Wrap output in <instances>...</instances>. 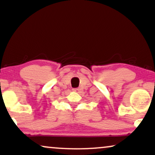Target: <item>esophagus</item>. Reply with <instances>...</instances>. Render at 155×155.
Listing matches in <instances>:
<instances>
[{
	"label": "esophagus",
	"mask_w": 155,
	"mask_h": 155,
	"mask_svg": "<svg viewBox=\"0 0 155 155\" xmlns=\"http://www.w3.org/2000/svg\"><path fill=\"white\" fill-rule=\"evenodd\" d=\"M73 91L75 92L78 93L80 92V89L79 88H74V89H73Z\"/></svg>",
	"instance_id": "obj_1"
}]
</instances>
